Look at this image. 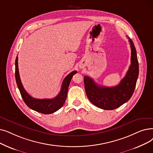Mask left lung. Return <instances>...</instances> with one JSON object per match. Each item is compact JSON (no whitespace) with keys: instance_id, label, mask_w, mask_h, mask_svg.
<instances>
[{"instance_id":"left-lung-1","label":"left lung","mask_w":153,"mask_h":153,"mask_svg":"<svg viewBox=\"0 0 153 153\" xmlns=\"http://www.w3.org/2000/svg\"><path fill=\"white\" fill-rule=\"evenodd\" d=\"M131 49V65L125 77L114 87L97 85L92 78L84 76L85 90L89 100L97 107L105 110H112L128 101L133 94L139 75V64L136 50L132 40L129 38Z\"/></svg>"}]
</instances>
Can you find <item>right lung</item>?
<instances>
[{
    "instance_id": "1",
    "label": "right lung",
    "mask_w": 153,
    "mask_h": 153,
    "mask_svg": "<svg viewBox=\"0 0 153 153\" xmlns=\"http://www.w3.org/2000/svg\"><path fill=\"white\" fill-rule=\"evenodd\" d=\"M16 80L17 87L21 92V96L24 102L29 108L36 111L38 112L44 114H52L59 110L64 104L66 98H67L68 91L70 82L72 76L77 73L76 71L71 72L65 77L62 84V87L60 92L58 95L52 99H36L30 96L24 89L22 84L21 78H20L19 68H18V57L16 59Z\"/></svg>"
}]
</instances>
